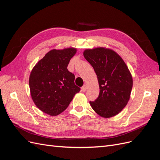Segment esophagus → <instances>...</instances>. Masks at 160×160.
Segmentation results:
<instances>
[{
	"mask_svg": "<svg viewBox=\"0 0 160 160\" xmlns=\"http://www.w3.org/2000/svg\"><path fill=\"white\" fill-rule=\"evenodd\" d=\"M86 89H87V86L85 85H84L83 87L81 88V91L83 92H85L86 91Z\"/></svg>",
	"mask_w": 160,
	"mask_h": 160,
	"instance_id": "1",
	"label": "esophagus"
}]
</instances>
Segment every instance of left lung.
Returning a JSON list of instances; mask_svg holds the SVG:
<instances>
[{"label": "left lung", "instance_id": "1", "mask_svg": "<svg viewBox=\"0 0 160 160\" xmlns=\"http://www.w3.org/2000/svg\"><path fill=\"white\" fill-rule=\"evenodd\" d=\"M83 55L93 67L99 85L98 98L89 103L101 117H113L128 104L133 86L132 75L123 60L112 50L95 48L85 50Z\"/></svg>", "mask_w": 160, "mask_h": 160}]
</instances>
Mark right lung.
Instances as JSON below:
<instances>
[{
  "instance_id": "obj_1",
  "label": "right lung",
  "mask_w": 160,
  "mask_h": 160,
  "mask_svg": "<svg viewBox=\"0 0 160 160\" xmlns=\"http://www.w3.org/2000/svg\"><path fill=\"white\" fill-rule=\"evenodd\" d=\"M76 49H53L34 67L29 77L34 103L43 112L54 116L68 107L80 88L75 84V75L67 69Z\"/></svg>"
}]
</instances>
